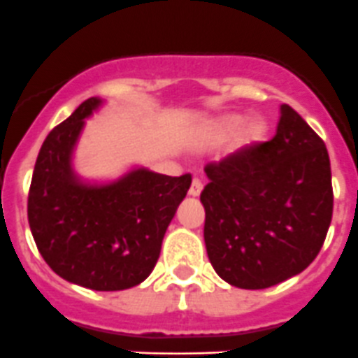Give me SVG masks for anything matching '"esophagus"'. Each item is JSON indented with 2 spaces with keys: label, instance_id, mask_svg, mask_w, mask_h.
I'll return each mask as SVG.
<instances>
[{
  "label": "esophagus",
  "instance_id": "obj_1",
  "mask_svg": "<svg viewBox=\"0 0 358 358\" xmlns=\"http://www.w3.org/2000/svg\"><path fill=\"white\" fill-rule=\"evenodd\" d=\"M201 190H203V183H201L197 178H194L192 183H190L189 196H190V197H197V196H199V194H201Z\"/></svg>",
  "mask_w": 358,
  "mask_h": 358
}]
</instances>
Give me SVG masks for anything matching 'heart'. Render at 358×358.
<instances>
[{"instance_id":"1","label":"heart","mask_w":358,"mask_h":358,"mask_svg":"<svg viewBox=\"0 0 358 358\" xmlns=\"http://www.w3.org/2000/svg\"><path fill=\"white\" fill-rule=\"evenodd\" d=\"M266 122L259 117H252L246 119L239 113H227L211 122L208 127V138L215 141L227 140V138L234 137V148L236 150H245V148L253 147L259 143L266 134Z\"/></svg>"}]
</instances>
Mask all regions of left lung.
I'll return each mask as SVG.
<instances>
[{
	"label": "left lung",
	"mask_w": 358,
	"mask_h": 358,
	"mask_svg": "<svg viewBox=\"0 0 358 358\" xmlns=\"http://www.w3.org/2000/svg\"><path fill=\"white\" fill-rule=\"evenodd\" d=\"M273 140L208 164L201 192L208 259L224 282L259 290L315 260L332 218L327 148L289 105Z\"/></svg>",
	"instance_id": "obj_1"
}]
</instances>
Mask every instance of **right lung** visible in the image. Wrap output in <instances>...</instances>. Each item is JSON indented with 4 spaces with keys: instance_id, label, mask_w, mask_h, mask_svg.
<instances>
[{
    "instance_id": "1",
    "label": "right lung",
    "mask_w": 358,
    "mask_h": 358,
    "mask_svg": "<svg viewBox=\"0 0 358 358\" xmlns=\"http://www.w3.org/2000/svg\"><path fill=\"white\" fill-rule=\"evenodd\" d=\"M103 105L99 98L87 99L45 138L31 180L27 218L55 275L113 292L150 276L192 176H166L136 166L110 182L83 180L73 154L85 119Z\"/></svg>"
}]
</instances>
